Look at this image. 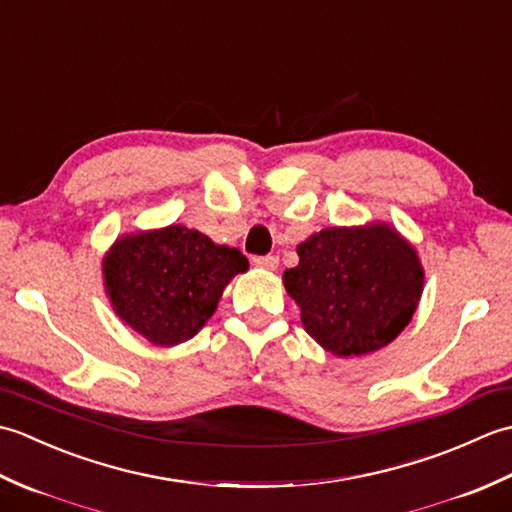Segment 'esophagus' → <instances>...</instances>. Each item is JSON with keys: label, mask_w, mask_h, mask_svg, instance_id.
<instances>
[{"label": "esophagus", "mask_w": 512, "mask_h": 512, "mask_svg": "<svg viewBox=\"0 0 512 512\" xmlns=\"http://www.w3.org/2000/svg\"><path fill=\"white\" fill-rule=\"evenodd\" d=\"M253 264L268 268V270H275L279 266V257L277 255H255Z\"/></svg>", "instance_id": "34e87169"}]
</instances>
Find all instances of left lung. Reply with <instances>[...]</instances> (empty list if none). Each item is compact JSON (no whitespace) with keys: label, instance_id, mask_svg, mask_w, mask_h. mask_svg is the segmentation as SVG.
<instances>
[{"label":"left lung","instance_id":"left-lung-1","mask_svg":"<svg viewBox=\"0 0 512 512\" xmlns=\"http://www.w3.org/2000/svg\"><path fill=\"white\" fill-rule=\"evenodd\" d=\"M284 273L303 328L336 356H361L394 341L416 312L422 268L394 228H325L297 246Z\"/></svg>","mask_w":512,"mask_h":512}]
</instances>
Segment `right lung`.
<instances>
[{"instance_id": "obj_1", "label": "right lung", "mask_w": 512, "mask_h": 512, "mask_svg": "<svg viewBox=\"0 0 512 512\" xmlns=\"http://www.w3.org/2000/svg\"><path fill=\"white\" fill-rule=\"evenodd\" d=\"M248 259L187 226L127 235L105 257V288L116 314L156 345L191 339L215 312Z\"/></svg>"}]
</instances>
